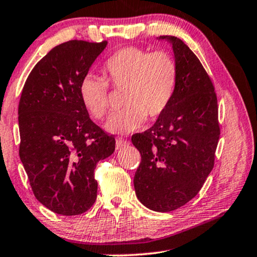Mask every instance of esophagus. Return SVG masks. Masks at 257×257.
Listing matches in <instances>:
<instances>
[{"label":"esophagus","mask_w":257,"mask_h":257,"mask_svg":"<svg viewBox=\"0 0 257 257\" xmlns=\"http://www.w3.org/2000/svg\"><path fill=\"white\" fill-rule=\"evenodd\" d=\"M128 144V142L125 140H123V139H120V137H118V139L116 140V150H120L121 148H123V147H125Z\"/></svg>","instance_id":"1"}]
</instances>
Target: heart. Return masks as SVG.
<instances>
[{"mask_svg": "<svg viewBox=\"0 0 257 257\" xmlns=\"http://www.w3.org/2000/svg\"><path fill=\"white\" fill-rule=\"evenodd\" d=\"M103 75L116 89H125L122 113L111 115L104 129L111 134L134 133L146 120L163 115L175 96L178 84V64L169 52H148L124 48L103 65ZM79 95L84 107L95 118H102L109 108L106 81L89 73L82 78Z\"/></svg>", "mask_w": 257, "mask_h": 257, "instance_id": "heart-1", "label": "heart"}]
</instances>
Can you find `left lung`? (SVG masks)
<instances>
[{
	"instance_id": "left-lung-1",
	"label": "left lung",
	"mask_w": 257,
	"mask_h": 257,
	"mask_svg": "<svg viewBox=\"0 0 257 257\" xmlns=\"http://www.w3.org/2000/svg\"><path fill=\"white\" fill-rule=\"evenodd\" d=\"M171 45L178 84L165 113L153 127L132 137L141 154L134 177L139 200L156 212H171L197 196L214 165L220 136L212 81L197 56L175 36Z\"/></svg>"
}]
</instances>
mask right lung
Segmentation results:
<instances>
[{
  "label": "right lung",
  "instance_id": "obj_1",
  "mask_svg": "<svg viewBox=\"0 0 257 257\" xmlns=\"http://www.w3.org/2000/svg\"><path fill=\"white\" fill-rule=\"evenodd\" d=\"M107 42L70 41L36 64L19 104L20 157L34 194L61 215H78L95 202L97 162L115 150V139L89 118L79 95L82 78Z\"/></svg>",
  "mask_w": 257,
  "mask_h": 257
}]
</instances>
